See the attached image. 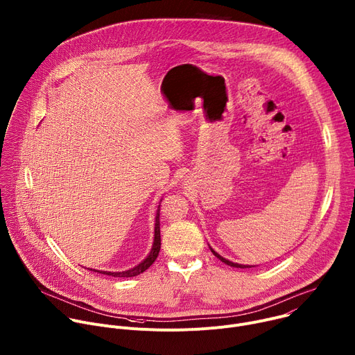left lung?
I'll return each instance as SVG.
<instances>
[{
	"label": "left lung",
	"mask_w": 355,
	"mask_h": 355,
	"mask_svg": "<svg viewBox=\"0 0 355 355\" xmlns=\"http://www.w3.org/2000/svg\"><path fill=\"white\" fill-rule=\"evenodd\" d=\"M211 251L214 252V256H215V257H218V259H219L222 263H225V264H227V266H230V267H236V268H248V267H250V266H241V264H236V263H232V261H229V260L223 259L222 256H219V254H218V252H216L214 248H211Z\"/></svg>",
	"instance_id": "obj_1"
}]
</instances>
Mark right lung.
Wrapping results in <instances>:
<instances>
[{
  "label": "right lung",
  "instance_id": "1",
  "mask_svg": "<svg viewBox=\"0 0 355 355\" xmlns=\"http://www.w3.org/2000/svg\"><path fill=\"white\" fill-rule=\"evenodd\" d=\"M160 208V205H159ZM160 247H162V239H160V209H157L156 214V226H155V241H153V248H151L150 254L146 257V260H143L139 266H136L135 268H130L128 271H121V272H108V271H98L94 270L95 272L99 274H105V275H112V277H119V278H130V277H136L141 272H144L151 264H153L159 256L160 252ZM92 271V270H91Z\"/></svg>",
  "mask_w": 355,
  "mask_h": 355
}]
</instances>
